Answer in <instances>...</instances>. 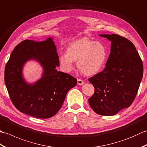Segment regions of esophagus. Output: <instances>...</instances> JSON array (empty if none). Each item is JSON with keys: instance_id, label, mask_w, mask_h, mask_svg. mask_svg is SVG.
<instances>
[{"instance_id": "esophagus-1", "label": "esophagus", "mask_w": 147, "mask_h": 147, "mask_svg": "<svg viewBox=\"0 0 147 147\" xmlns=\"http://www.w3.org/2000/svg\"><path fill=\"white\" fill-rule=\"evenodd\" d=\"M77 82H78V85H82L83 84H84V81L83 80L78 78Z\"/></svg>"}]
</instances>
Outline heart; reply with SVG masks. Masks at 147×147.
Returning a JSON list of instances; mask_svg holds the SVG:
<instances>
[{"label": "heart", "mask_w": 147, "mask_h": 147, "mask_svg": "<svg viewBox=\"0 0 147 147\" xmlns=\"http://www.w3.org/2000/svg\"><path fill=\"white\" fill-rule=\"evenodd\" d=\"M107 57V51L103 43L82 38L71 43L66 54L59 57V64L61 69L69 73L74 68L73 61H78L79 70L85 75L91 76L101 71Z\"/></svg>", "instance_id": "b5f03b06"}]
</instances>
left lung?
Returning <instances> with one entry per match:
<instances>
[{"label":"left lung","instance_id":"8db88e82","mask_svg":"<svg viewBox=\"0 0 147 147\" xmlns=\"http://www.w3.org/2000/svg\"><path fill=\"white\" fill-rule=\"evenodd\" d=\"M100 36L111 41V54L104 69L88 79L95 88L88 102L96 114L109 116L132 104L142 80L143 65L128 39L116 34Z\"/></svg>","mask_w":147,"mask_h":147}]
</instances>
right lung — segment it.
<instances>
[{
  "label": "right lung",
  "mask_w": 147,
  "mask_h": 147,
  "mask_svg": "<svg viewBox=\"0 0 147 147\" xmlns=\"http://www.w3.org/2000/svg\"><path fill=\"white\" fill-rule=\"evenodd\" d=\"M31 58L38 60L45 69L42 78L28 85L21 75L24 62ZM59 59L52 38L36 42L25 40L15 47L5 67L4 81L9 95L18 111L31 116L50 118L62 107L67 92L77 80L67 73L57 71Z\"/></svg>",
  "instance_id": "right-lung-1"
}]
</instances>
